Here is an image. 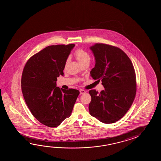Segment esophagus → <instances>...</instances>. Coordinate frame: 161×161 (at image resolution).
<instances>
[{
    "instance_id": "1",
    "label": "esophagus",
    "mask_w": 161,
    "mask_h": 161,
    "mask_svg": "<svg viewBox=\"0 0 161 161\" xmlns=\"http://www.w3.org/2000/svg\"><path fill=\"white\" fill-rule=\"evenodd\" d=\"M79 92H80V94H85L86 92L85 90H80Z\"/></svg>"
}]
</instances>
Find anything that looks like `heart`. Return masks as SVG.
<instances>
[{
  "label": "heart",
  "instance_id": "obj_1",
  "mask_svg": "<svg viewBox=\"0 0 161 161\" xmlns=\"http://www.w3.org/2000/svg\"><path fill=\"white\" fill-rule=\"evenodd\" d=\"M74 55L80 64L85 63L86 62H90V55H89L88 52H87L84 49L81 48H78L76 49L75 51L74 52ZM68 63L69 58H67L65 61V66L67 65Z\"/></svg>",
  "mask_w": 161,
  "mask_h": 161
}]
</instances>
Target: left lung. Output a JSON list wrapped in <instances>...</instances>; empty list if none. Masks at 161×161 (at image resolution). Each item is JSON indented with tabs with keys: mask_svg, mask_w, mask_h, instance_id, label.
I'll return each mask as SVG.
<instances>
[{
	"mask_svg": "<svg viewBox=\"0 0 161 161\" xmlns=\"http://www.w3.org/2000/svg\"><path fill=\"white\" fill-rule=\"evenodd\" d=\"M96 65L90 76L102 81L105 89L91 90L89 112L103 123H115L130 109L136 93V74L127 54L118 47L103 43L90 47Z\"/></svg>",
	"mask_w": 161,
	"mask_h": 161,
	"instance_id": "8db88e82",
	"label": "left lung"
}]
</instances>
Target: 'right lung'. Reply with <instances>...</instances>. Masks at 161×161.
<instances>
[{
	"instance_id": "1",
	"label": "right lung",
	"mask_w": 161,
	"mask_h": 161,
	"mask_svg": "<svg viewBox=\"0 0 161 161\" xmlns=\"http://www.w3.org/2000/svg\"><path fill=\"white\" fill-rule=\"evenodd\" d=\"M74 46H48L32 56L23 69L21 89L25 101L33 116L47 127H58L70 116L79 96L78 90L56 87Z\"/></svg>"
}]
</instances>
